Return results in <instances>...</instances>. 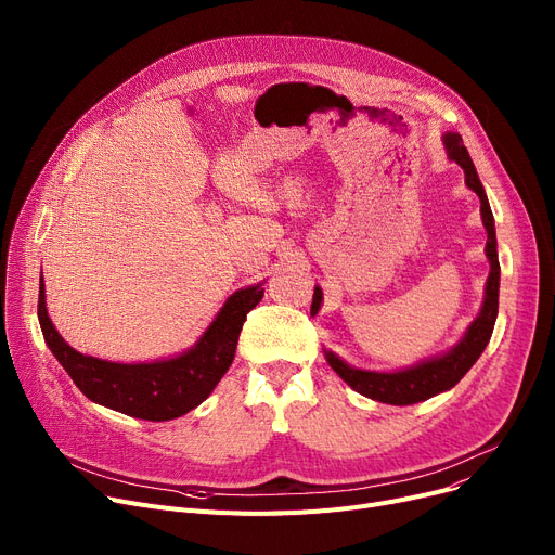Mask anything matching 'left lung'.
I'll use <instances>...</instances> for the list:
<instances>
[{
    "instance_id": "obj_1",
    "label": "left lung",
    "mask_w": 555,
    "mask_h": 555,
    "mask_svg": "<svg viewBox=\"0 0 555 555\" xmlns=\"http://www.w3.org/2000/svg\"><path fill=\"white\" fill-rule=\"evenodd\" d=\"M443 145L450 162H456L463 172H465V186L475 191L481 202V222L486 227L488 241H486V258L490 262V272L486 279V289H483V304L479 314L475 317V322L465 328L463 337L450 348L446 353L431 356L423 362H416L412 366L396 369V371H369V369H358L344 362L337 353L324 348L326 362L331 369L341 377V380L356 389L358 393L377 400V402H387V404H414L421 400H427L431 396H439L443 391H450L461 377L473 369V364L479 360L483 353V348L490 341L494 322H498V310H500V258H498V236H494V218L490 211V204L483 191V184L477 175V168L465 151V145L461 141L459 132H446L443 134ZM324 293L322 287L314 285V295H312V306L310 314H317L319 308H322Z\"/></svg>"
}]
</instances>
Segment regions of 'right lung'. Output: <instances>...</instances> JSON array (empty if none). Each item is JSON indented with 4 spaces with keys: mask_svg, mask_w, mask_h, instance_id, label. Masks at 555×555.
Segmentation results:
<instances>
[{
    "mask_svg": "<svg viewBox=\"0 0 555 555\" xmlns=\"http://www.w3.org/2000/svg\"><path fill=\"white\" fill-rule=\"evenodd\" d=\"M262 295V283L236 289L191 348L153 362H112L76 351L49 319L42 279L38 319L49 351L92 402L132 418L172 421L211 396L236 356L247 312Z\"/></svg>",
    "mask_w": 555,
    "mask_h": 555,
    "instance_id": "right-lung-1",
    "label": "right lung"
}]
</instances>
